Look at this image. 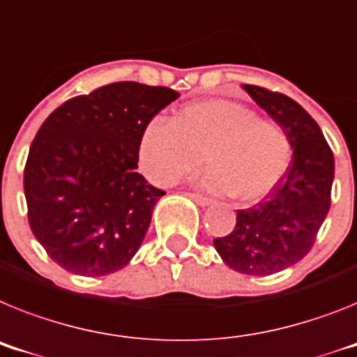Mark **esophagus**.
<instances>
[{
    "label": "esophagus",
    "instance_id": "34e87169",
    "mask_svg": "<svg viewBox=\"0 0 357 357\" xmlns=\"http://www.w3.org/2000/svg\"><path fill=\"white\" fill-rule=\"evenodd\" d=\"M190 199L193 200V202L199 204V206H202V208H206V206H211V204H213V200L208 199V197H204V195L190 193Z\"/></svg>",
    "mask_w": 357,
    "mask_h": 357
}]
</instances>
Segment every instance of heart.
<instances>
[{"label": "heart", "mask_w": 357, "mask_h": 357, "mask_svg": "<svg viewBox=\"0 0 357 357\" xmlns=\"http://www.w3.org/2000/svg\"><path fill=\"white\" fill-rule=\"evenodd\" d=\"M291 155V139L280 124L225 99L190 102L172 123L151 119L137 146L139 167L153 184H175L197 172L204 157L209 169L200 184L242 204L266 199L287 173Z\"/></svg>", "instance_id": "obj_1"}]
</instances>
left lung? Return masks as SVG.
I'll use <instances>...</instances> for the list:
<instances>
[{"label": "left lung", "mask_w": 357, "mask_h": 357, "mask_svg": "<svg viewBox=\"0 0 357 357\" xmlns=\"http://www.w3.org/2000/svg\"><path fill=\"white\" fill-rule=\"evenodd\" d=\"M242 88L285 130L292 160L266 199L236 213L234 229L213 243L233 271L267 276L294 266L312 248L331 208L334 155L318 123L296 100L252 84Z\"/></svg>", "instance_id": "1"}]
</instances>
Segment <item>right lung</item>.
<instances>
[{"label":"right lung","instance_id":"1","mask_svg":"<svg viewBox=\"0 0 357 357\" xmlns=\"http://www.w3.org/2000/svg\"><path fill=\"white\" fill-rule=\"evenodd\" d=\"M178 97L123 81L66 100L41 124L25 166L29 222L48 257L81 276L123 269L164 191L137 173L142 128Z\"/></svg>","mask_w":357,"mask_h":357}]
</instances>
